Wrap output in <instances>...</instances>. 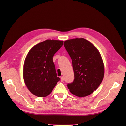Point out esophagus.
I'll list each match as a JSON object with an SVG mask.
<instances>
[{
    "label": "esophagus",
    "instance_id": "34e87169",
    "mask_svg": "<svg viewBox=\"0 0 126 126\" xmlns=\"http://www.w3.org/2000/svg\"><path fill=\"white\" fill-rule=\"evenodd\" d=\"M61 81L62 82H63L64 81V77L63 76H61Z\"/></svg>",
    "mask_w": 126,
    "mask_h": 126
}]
</instances>
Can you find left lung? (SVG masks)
<instances>
[{
  "instance_id": "obj_1",
  "label": "left lung",
  "mask_w": 126,
  "mask_h": 126,
  "mask_svg": "<svg viewBox=\"0 0 126 126\" xmlns=\"http://www.w3.org/2000/svg\"><path fill=\"white\" fill-rule=\"evenodd\" d=\"M64 45L72 60L75 79L68 84L71 93L79 97L90 95L103 79L104 68L98 49L84 38L65 41Z\"/></svg>"
}]
</instances>
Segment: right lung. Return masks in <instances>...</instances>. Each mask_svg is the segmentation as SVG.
Segmentation results:
<instances>
[{
    "label": "right lung",
    "instance_id": "right-lung-1",
    "mask_svg": "<svg viewBox=\"0 0 126 126\" xmlns=\"http://www.w3.org/2000/svg\"><path fill=\"white\" fill-rule=\"evenodd\" d=\"M63 41L47 39L34 45L26 55L23 66V79L30 92L39 97L52 92L60 81L53 56L63 44Z\"/></svg>",
    "mask_w": 126,
    "mask_h": 126
}]
</instances>
